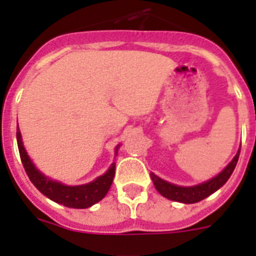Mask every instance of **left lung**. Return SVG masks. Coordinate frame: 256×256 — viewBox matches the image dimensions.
<instances>
[{"label":"left lung","mask_w":256,"mask_h":256,"mask_svg":"<svg viewBox=\"0 0 256 256\" xmlns=\"http://www.w3.org/2000/svg\"><path fill=\"white\" fill-rule=\"evenodd\" d=\"M239 152H240V150H238L234 160L227 164V168L222 172H219L216 176H214L210 180L196 184V186L182 187L176 186V184H171V183L166 182V180L160 179V176H156L154 174H152V179L156 190L160 191V194L164 195V198L180 203H196L199 200H202V199L207 198L208 195H211L216 190H219L228 180L235 166L238 164Z\"/></svg>","instance_id":"left-lung-1"}]
</instances>
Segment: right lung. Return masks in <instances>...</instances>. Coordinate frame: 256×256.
I'll return each mask as SVG.
<instances>
[{
    "label": "right lung",
    "instance_id": "1",
    "mask_svg": "<svg viewBox=\"0 0 256 256\" xmlns=\"http://www.w3.org/2000/svg\"><path fill=\"white\" fill-rule=\"evenodd\" d=\"M17 144L22 164H24V168H25L26 174L32 183L41 191L42 194L54 202L64 204L66 207H72V208H88V207L96 204V202H100V199H104V195L108 194V188L112 183L114 174H116V164H112L104 175H100L96 180H92L88 184L66 186V184H62L61 182H56L53 179L48 178L36 168L33 162L30 160L29 156L26 154L20 128L17 130Z\"/></svg>",
    "mask_w": 256,
    "mask_h": 256
}]
</instances>
